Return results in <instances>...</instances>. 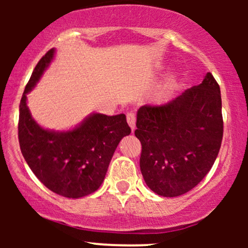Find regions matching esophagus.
I'll return each instance as SVG.
<instances>
[{
    "instance_id": "esophagus-1",
    "label": "esophagus",
    "mask_w": 248,
    "mask_h": 248,
    "mask_svg": "<svg viewBox=\"0 0 248 248\" xmlns=\"http://www.w3.org/2000/svg\"><path fill=\"white\" fill-rule=\"evenodd\" d=\"M126 120H127L128 125H130V127L132 128V131H134L137 117H135V114L133 113V111H128V113L126 114Z\"/></svg>"
}]
</instances>
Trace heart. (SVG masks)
<instances>
[{
	"mask_svg": "<svg viewBox=\"0 0 248 248\" xmlns=\"http://www.w3.org/2000/svg\"><path fill=\"white\" fill-rule=\"evenodd\" d=\"M175 86H176V79H175V78L174 77L169 78V79L165 82L164 86H162L160 89L158 90L157 94H155L157 99L159 101H164L166 99H168V98L170 97V94L172 93V91H174Z\"/></svg>",
	"mask_w": 248,
	"mask_h": 248,
	"instance_id": "1",
	"label": "heart"
}]
</instances>
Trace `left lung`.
<instances>
[{"label":"left lung","instance_id":"8db88e82","mask_svg":"<svg viewBox=\"0 0 248 248\" xmlns=\"http://www.w3.org/2000/svg\"><path fill=\"white\" fill-rule=\"evenodd\" d=\"M137 127L140 168L148 187L165 198L185 194L205 177L221 147L218 82L208 72L202 83L169 103L144 105L138 110Z\"/></svg>","mask_w":248,"mask_h":248}]
</instances>
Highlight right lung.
Masks as SVG:
<instances>
[{
	"instance_id": "1",
	"label": "right lung",
	"mask_w": 248,
	"mask_h": 248,
	"mask_svg": "<svg viewBox=\"0 0 248 248\" xmlns=\"http://www.w3.org/2000/svg\"><path fill=\"white\" fill-rule=\"evenodd\" d=\"M55 49L44 55L23 91L18 135L22 155L36 177L50 191L79 199L97 191L104 182L118 143L131 133L124 114L93 113L73 130L55 132L39 126L27 106L33 89L53 61Z\"/></svg>"
}]
</instances>
